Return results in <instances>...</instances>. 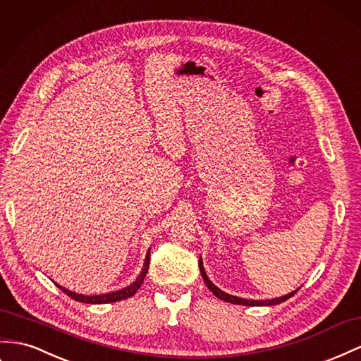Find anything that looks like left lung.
<instances>
[{
  "label": "left lung",
  "instance_id": "left-lung-1",
  "mask_svg": "<svg viewBox=\"0 0 361 361\" xmlns=\"http://www.w3.org/2000/svg\"><path fill=\"white\" fill-rule=\"evenodd\" d=\"M199 269H200V274H202V278L204 281V284H207V287L212 291L214 296H217L219 299L225 300V302H231V304H238V305H247V307H267V305H278L281 304V302H284L287 299H290L291 296H293L296 291L299 290H295L291 291V293L288 295H284L281 298H275V299H267V300H255V299H243V298H238V296H232L229 293H225V291H221L217 286H214L212 282L209 281V278L207 276V271H204L203 269V262H202V258H199Z\"/></svg>",
  "mask_w": 361,
  "mask_h": 361
}]
</instances>
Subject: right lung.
Segmentation results:
<instances>
[{
  "mask_svg": "<svg viewBox=\"0 0 361 361\" xmlns=\"http://www.w3.org/2000/svg\"><path fill=\"white\" fill-rule=\"evenodd\" d=\"M149 264H150V249L147 252V255H145V261H144V266H142V270L140 276L136 278L130 286L124 287L121 290H116V291H111V293H106V295H92V296H85V295H79V293H74V291L68 290L59 284H54L59 287L63 293H66L68 296H70L71 299L74 300H79V302H85V304H109V302H116V300H123V299H128L130 296H133L136 291H138V288L141 287V284L144 282V278L145 275H147L149 271Z\"/></svg>",
  "mask_w": 361,
  "mask_h": 361,
  "instance_id": "right-lung-1",
  "label": "right lung"
}]
</instances>
